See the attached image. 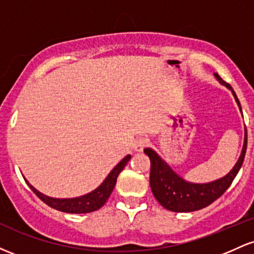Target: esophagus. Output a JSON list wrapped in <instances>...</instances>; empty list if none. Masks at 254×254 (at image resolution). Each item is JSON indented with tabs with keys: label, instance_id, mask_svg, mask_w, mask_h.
I'll return each mask as SVG.
<instances>
[{
	"label": "esophagus",
	"instance_id": "1",
	"mask_svg": "<svg viewBox=\"0 0 254 254\" xmlns=\"http://www.w3.org/2000/svg\"><path fill=\"white\" fill-rule=\"evenodd\" d=\"M148 143H149V141H148L145 137H139V138L135 142V145H133V148H135L136 151H142L145 147H147Z\"/></svg>",
	"mask_w": 254,
	"mask_h": 254
}]
</instances>
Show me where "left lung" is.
I'll return each mask as SVG.
<instances>
[{
  "instance_id": "8db88e82",
  "label": "left lung",
  "mask_w": 254,
  "mask_h": 254,
  "mask_svg": "<svg viewBox=\"0 0 254 254\" xmlns=\"http://www.w3.org/2000/svg\"><path fill=\"white\" fill-rule=\"evenodd\" d=\"M215 77L220 81L221 84H223L227 88L232 90L233 95H234L241 111L239 99L237 98L234 90L230 87V84L224 82L218 74H215ZM246 148L247 131L246 127H245L243 151H241V155L239 157L237 164L233 167V170L221 179L206 184H193L186 182L182 177L178 176L176 172L172 170L155 151L150 149V148H145L144 153L150 159L149 182L154 197L164 208L174 212H191L210 205L217 198L222 196L230 186V184L233 183L234 178L237 177L239 170L243 166Z\"/></svg>"
}]
</instances>
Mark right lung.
Instances as JSON below:
<instances>
[{
    "label": "right lung",
    "mask_w": 254,
    "mask_h": 254,
    "mask_svg": "<svg viewBox=\"0 0 254 254\" xmlns=\"http://www.w3.org/2000/svg\"><path fill=\"white\" fill-rule=\"evenodd\" d=\"M130 159L131 155L125 156L124 159L110 172L109 176L105 178L104 182L101 183L95 190H93L92 192H89V193L87 194H83V196L81 197L63 198V199L48 197L45 196V194L40 193L38 190H36L27 180H26V183L30 186L31 190L33 191L44 203L48 204L51 208L63 212H69V214H87V212L98 210V209H100L101 206L106 203L110 194L112 193L113 189H115L116 183H117V177L119 176V173L124 170L125 165L129 162Z\"/></svg>",
    "instance_id": "obj_1"
}]
</instances>
